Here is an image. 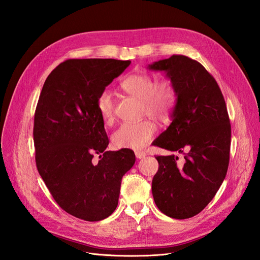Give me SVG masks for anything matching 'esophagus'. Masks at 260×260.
I'll return each mask as SVG.
<instances>
[{"label":"esophagus","instance_id":"obj_1","mask_svg":"<svg viewBox=\"0 0 260 260\" xmlns=\"http://www.w3.org/2000/svg\"><path fill=\"white\" fill-rule=\"evenodd\" d=\"M145 156H146V153L143 152V151H137L136 152V157H137V158H139V159L143 158V157H145Z\"/></svg>","mask_w":260,"mask_h":260}]
</instances>
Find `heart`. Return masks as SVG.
Returning a JSON list of instances; mask_svg holds the SVG:
<instances>
[{
    "mask_svg": "<svg viewBox=\"0 0 260 260\" xmlns=\"http://www.w3.org/2000/svg\"><path fill=\"white\" fill-rule=\"evenodd\" d=\"M120 89L140 100L143 112L159 121L168 120L177 105L178 92L169 78L155 81L146 73L131 74L120 82ZM96 106L102 120L106 124H112L115 115L111 94L107 91L102 92L98 98ZM155 132L156 124L149 119L122 123L113 133L112 143L116 148L141 149L151 141Z\"/></svg>",
    "mask_w": 260,
    "mask_h": 260,
    "instance_id": "heart-1",
    "label": "heart"
}]
</instances>
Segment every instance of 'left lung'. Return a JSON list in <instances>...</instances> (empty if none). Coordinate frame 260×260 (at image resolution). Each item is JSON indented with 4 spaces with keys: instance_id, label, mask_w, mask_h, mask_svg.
<instances>
[{
    "instance_id": "8db88e82",
    "label": "left lung",
    "mask_w": 260,
    "mask_h": 260,
    "mask_svg": "<svg viewBox=\"0 0 260 260\" xmlns=\"http://www.w3.org/2000/svg\"><path fill=\"white\" fill-rule=\"evenodd\" d=\"M148 68L166 72L178 92L172 122L153 144L184 154L183 162L175 155L156 157L159 167L152 181L153 198L166 216L191 218L214 199L226 175L231 124L225 102L215 78L184 55Z\"/></svg>"
}]
</instances>
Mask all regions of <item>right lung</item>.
Masks as SVG:
<instances>
[{
	"label": "right lung",
	"mask_w": 260,
	"mask_h": 260,
	"mask_svg": "<svg viewBox=\"0 0 260 260\" xmlns=\"http://www.w3.org/2000/svg\"><path fill=\"white\" fill-rule=\"evenodd\" d=\"M130 60L67 59L46 78L35 113L39 174L58 206L86 221L111 216L121 179L136 162L129 148L105 151L109 140L96 101ZM100 154L99 163L92 161Z\"/></svg>",
	"instance_id": "1"
}]
</instances>
